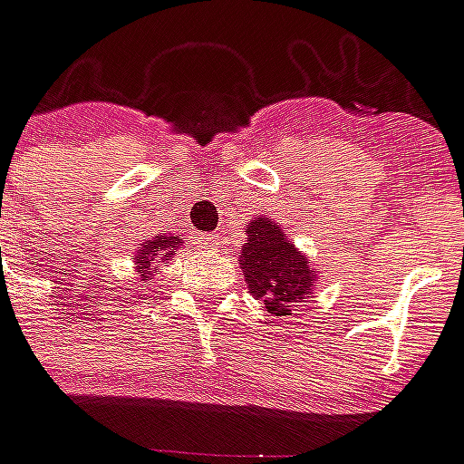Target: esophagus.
<instances>
[{
  "label": "esophagus",
  "instance_id": "1",
  "mask_svg": "<svg viewBox=\"0 0 464 464\" xmlns=\"http://www.w3.org/2000/svg\"><path fill=\"white\" fill-rule=\"evenodd\" d=\"M201 246L208 248V251H216L221 246V236L218 233H206V236H201Z\"/></svg>",
  "mask_w": 464,
  "mask_h": 464
}]
</instances>
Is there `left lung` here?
I'll return each mask as SVG.
<instances>
[{"instance_id": "1", "label": "left lung", "mask_w": 464, "mask_h": 464, "mask_svg": "<svg viewBox=\"0 0 464 464\" xmlns=\"http://www.w3.org/2000/svg\"><path fill=\"white\" fill-rule=\"evenodd\" d=\"M246 233L241 268L248 293L273 315H291L293 303L311 298L315 271L271 218H256L246 226Z\"/></svg>"}]
</instances>
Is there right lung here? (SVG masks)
Instances as JSON below:
<instances>
[{"label": "right lung", "instance_id": "obj_1", "mask_svg": "<svg viewBox=\"0 0 464 464\" xmlns=\"http://www.w3.org/2000/svg\"><path fill=\"white\" fill-rule=\"evenodd\" d=\"M181 243V238L173 236V233H169V236H156L151 241L141 243V248L133 256V266H136V271L141 273V281H151L153 273L159 271L166 261H171Z\"/></svg>", "mask_w": 464, "mask_h": 464}]
</instances>
